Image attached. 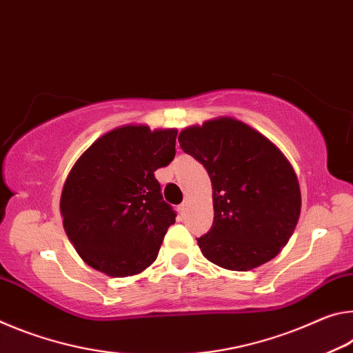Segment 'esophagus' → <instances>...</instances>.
Wrapping results in <instances>:
<instances>
[{"instance_id":"34e87169","label":"esophagus","mask_w":353,"mask_h":353,"mask_svg":"<svg viewBox=\"0 0 353 353\" xmlns=\"http://www.w3.org/2000/svg\"><path fill=\"white\" fill-rule=\"evenodd\" d=\"M186 210H188V200H184L183 203L180 205V211H181V212H184Z\"/></svg>"}]
</instances>
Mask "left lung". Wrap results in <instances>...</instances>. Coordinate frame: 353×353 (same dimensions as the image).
<instances>
[{"label":"left lung","mask_w":353,"mask_h":353,"mask_svg":"<svg viewBox=\"0 0 353 353\" xmlns=\"http://www.w3.org/2000/svg\"><path fill=\"white\" fill-rule=\"evenodd\" d=\"M178 142L212 183L214 222L197 239L203 255L230 270H250L279 255L302 206L297 176L280 150L228 117L189 126Z\"/></svg>","instance_id":"left-lung-1"}]
</instances>
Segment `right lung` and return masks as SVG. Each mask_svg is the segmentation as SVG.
Segmentation results:
<instances>
[{"instance_id":"right-lung-1","label":"right lung","mask_w":353,"mask_h":353,"mask_svg":"<svg viewBox=\"0 0 353 353\" xmlns=\"http://www.w3.org/2000/svg\"><path fill=\"white\" fill-rule=\"evenodd\" d=\"M176 130L126 125L85 150L63 184L61 214L79 256L109 276L152 264L176 212L154 178L175 158Z\"/></svg>"}]
</instances>
